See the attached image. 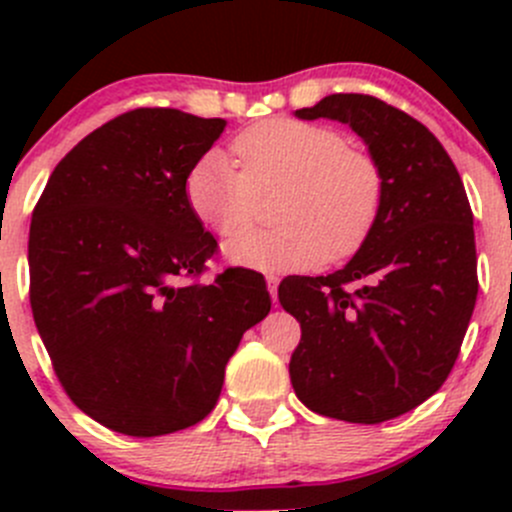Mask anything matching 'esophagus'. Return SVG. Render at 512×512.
I'll list each match as a JSON object with an SVG mask.
<instances>
[{"instance_id":"1","label":"esophagus","mask_w":512,"mask_h":512,"mask_svg":"<svg viewBox=\"0 0 512 512\" xmlns=\"http://www.w3.org/2000/svg\"><path fill=\"white\" fill-rule=\"evenodd\" d=\"M277 285H280V277L267 275V289H270V297L275 304H277Z\"/></svg>"}]
</instances>
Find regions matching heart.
<instances>
[{
	"mask_svg": "<svg viewBox=\"0 0 512 512\" xmlns=\"http://www.w3.org/2000/svg\"><path fill=\"white\" fill-rule=\"evenodd\" d=\"M223 151L203 153L185 175V200L208 230L231 235L254 219L256 198L282 184L272 231H243L225 242L227 262L260 272L309 270L347 257L369 237L384 203V173L342 131L324 123L270 118Z\"/></svg>",
	"mask_w": 512,
	"mask_h": 512,
	"instance_id": "heart-1",
	"label": "heart"
}]
</instances>
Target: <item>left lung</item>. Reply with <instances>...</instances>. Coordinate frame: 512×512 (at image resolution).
Masks as SVG:
<instances>
[{"label":"left lung","mask_w":512,"mask_h":512,"mask_svg":"<svg viewBox=\"0 0 512 512\" xmlns=\"http://www.w3.org/2000/svg\"><path fill=\"white\" fill-rule=\"evenodd\" d=\"M294 116L332 118L364 138L384 203L342 270L282 280L280 304L302 327L289 379L314 414L389 421L441 389L476 307L466 188L438 138L379 98L332 94Z\"/></svg>","instance_id":"left-lung-1"}]
</instances>
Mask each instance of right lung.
Segmentation results:
<instances>
[{
    "label": "right lung",
    "instance_id": "right-lung-1",
    "mask_svg": "<svg viewBox=\"0 0 512 512\" xmlns=\"http://www.w3.org/2000/svg\"><path fill=\"white\" fill-rule=\"evenodd\" d=\"M223 118L136 108L76 143L29 230V302L69 399L126 436H163L218 404L242 334L272 307L262 275L198 277L218 242L190 213L185 175Z\"/></svg>",
    "mask_w": 512,
    "mask_h": 512
}]
</instances>
